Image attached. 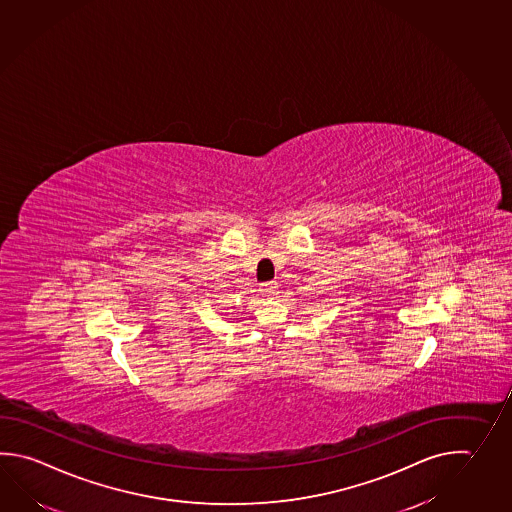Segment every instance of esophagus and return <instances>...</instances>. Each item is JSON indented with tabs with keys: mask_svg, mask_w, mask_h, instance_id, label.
Wrapping results in <instances>:
<instances>
[{
	"mask_svg": "<svg viewBox=\"0 0 512 512\" xmlns=\"http://www.w3.org/2000/svg\"><path fill=\"white\" fill-rule=\"evenodd\" d=\"M261 292L264 297H273L277 292V284L275 282H264V284H261Z\"/></svg>",
	"mask_w": 512,
	"mask_h": 512,
	"instance_id": "1",
	"label": "esophagus"
}]
</instances>
